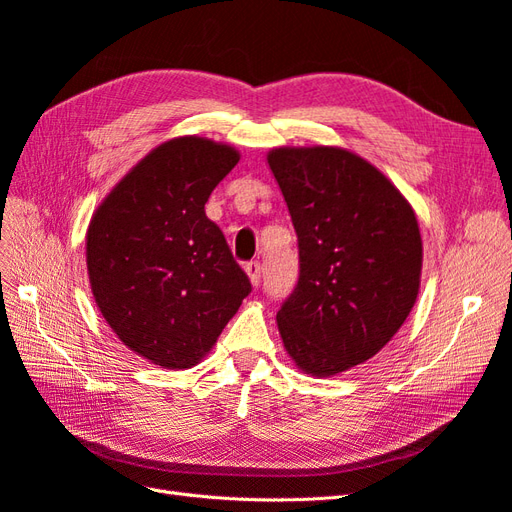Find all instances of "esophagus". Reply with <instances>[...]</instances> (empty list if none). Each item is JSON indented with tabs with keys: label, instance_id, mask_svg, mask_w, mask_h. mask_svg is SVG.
<instances>
[{
	"label": "esophagus",
	"instance_id": "esophagus-1",
	"mask_svg": "<svg viewBox=\"0 0 512 512\" xmlns=\"http://www.w3.org/2000/svg\"><path fill=\"white\" fill-rule=\"evenodd\" d=\"M245 273L250 275V282L254 284V286H258L260 284V275H262V267H260V262L258 260H250L245 265Z\"/></svg>",
	"mask_w": 512,
	"mask_h": 512
}]
</instances>
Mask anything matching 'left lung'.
Segmentation results:
<instances>
[{"label": "left lung", "instance_id": "left-lung-1", "mask_svg": "<svg viewBox=\"0 0 512 512\" xmlns=\"http://www.w3.org/2000/svg\"><path fill=\"white\" fill-rule=\"evenodd\" d=\"M299 247V280L277 312L292 361L335 376L391 342L414 307L423 243L408 200L337 147L273 149Z\"/></svg>", "mask_w": 512, "mask_h": 512}]
</instances>
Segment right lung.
I'll return each instance as SVG.
<instances>
[{"label": "right lung", "instance_id": "1", "mask_svg": "<svg viewBox=\"0 0 512 512\" xmlns=\"http://www.w3.org/2000/svg\"><path fill=\"white\" fill-rule=\"evenodd\" d=\"M237 162L228 145L175 138L138 162L89 224L87 271L100 312L151 363L196 365L252 292L205 213Z\"/></svg>", "mask_w": 512, "mask_h": 512}]
</instances>
